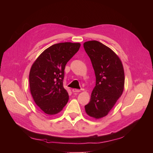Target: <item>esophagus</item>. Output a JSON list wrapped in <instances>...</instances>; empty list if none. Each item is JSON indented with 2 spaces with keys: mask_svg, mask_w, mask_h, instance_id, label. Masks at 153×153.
I'll list each match as a JSON object with an SVG mask.
<instances>
[{
  "mask_svg": "<svg viewBox=\"0 0 153 153\" xmlns=\"http://www.w3.org/2000/svg\"><path fill=\"white\" fill-rule=\"evenodd\" d=\"M72 91H73V92H79L81 90H78V89H76V88H74L73 90H72Z\"/></svg>",
  "mask_w": 153,
  "mask_h": 153,
  "instance_id": "34e87169",
  "label": "esophagus"
}]
</instances>
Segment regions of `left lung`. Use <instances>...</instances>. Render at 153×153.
I'll return each mask as SVG.
<instances>
[{
	"instance_id": "8db88e82",
	"label": "left lung",
	"mask_w": 153,
	"mask_h": 153,
	"mask_svg": "<svg viewBox=\"0 0 153 153\" xmlns=\"http://www.w3.org/2000/svg\"><path fill=\"white\" fill-rule=\"evenodd\" d=\"M84 48L96 76V86L85 110L90 117L100 119L107 115L122 94L125 82L123 65L111 48L98 41L84 42Z\"/></svg>"
}]
</instances>
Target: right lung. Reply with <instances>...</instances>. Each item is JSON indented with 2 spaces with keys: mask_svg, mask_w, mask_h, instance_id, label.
<instances>
[{
  "mask_svg": "<svg viewBox=\"0 0 153 153\" xmlns=\"http://www.w3.org/2000/svg\"><path fill=\"white\" fill-rule=\"evenodd\" d=\"M80 45L71 42L52 45L41 53L31 67V94L36 104L46 114H57L68 102V92L63 87L64 69Z\"/></svg>",
  "mask_w": 153,
  "mask_h": 153,
  "instance_id": "right-lung-1",
  "label": "right lung"
}]
</instances>
